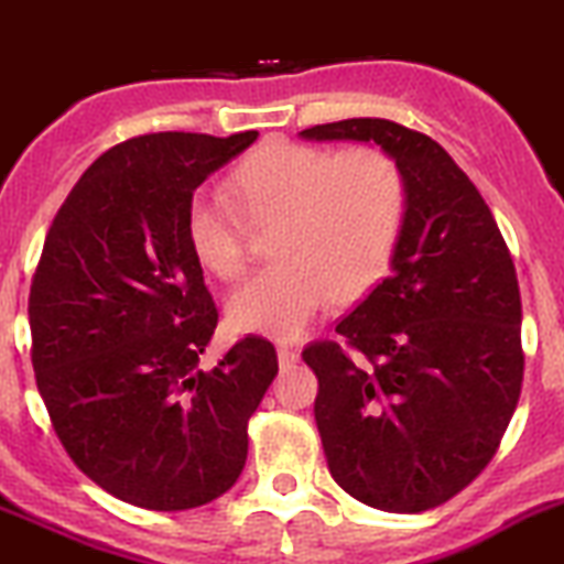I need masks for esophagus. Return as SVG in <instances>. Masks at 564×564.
<instances>
[{
    "mask_svg": "<svg viewBox=\"0 0 564 564\" xmlns=\"http://www.w3.org/2000/svg\"><path fill=\"white\" fill-rule=\"evenodd\" d=\"M297 359H300L297 347L289 345V341H281V345H278V361H281L283 370H289L292 365H297Z\"/></svg>",
    "mask_w": 564,
    "mask_h": 564,
    "instance_id": "1",
    "label": "esophagus"
}]
</instances>
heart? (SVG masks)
<instances>
[{"label":"heart","instance_id":"heart-1","mask_svg":"<svg viewBox=\"0 0 564 564\" xmlns=\"http://www.w3.org/2000/svg\"><path fill=\"white\" fill-rule=\"evenodd\" d=\"M252 219L283 217L272 256L228 300L236 330L294 339L330 300H359L389 270L403 225L406 181L372 147L272 139L236 170ZM186 241L199 267L230 281L245 267V223L223 188H199L186 208Z\"/></svg>","mask_w":564,"mask_h":564}]
</instances>
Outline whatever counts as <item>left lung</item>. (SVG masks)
<instances>
[{
    "instance_id": "1",
    "label": "left lung",
    "mask_w": 564,
    "mask_h": 564,
    "mask_svg": "<svg viewBox=\"0 0 564 564\" xmlns=\"http://www.w3.org/2000/svg\"><path fill=\"white\" fill-rule=\"evenodd\" d=\"M372 141L403 172L406 225L392 272L339 319L345 341H312L314 420L347 496L425 512L467 487L503 440L520 387V286L496 217L454 158L389 119L303 130Z\"/></svg>"
}]
</instances>
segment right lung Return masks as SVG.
<instances>
[{
  "mask_svg": "<svg viewBox=\"0 0 564 564\" xmlns=\"http://www.w3.org/2000/svg\"><path fill=\"white\" fill-rule=\"evenodd\" d=\"M256 139L150 133L110 147L68 192L35 267L30 354L52 429L133 507L177 512L228 492L247 420L278 376L275 345L252 334L199 367L219 312L186 241L199 183Z\"/></svg>",
  "mask_w": 564,
  "mask_h": 564,
  "instance_id": "1",
  "label": "right lung"
}]
</instances>
